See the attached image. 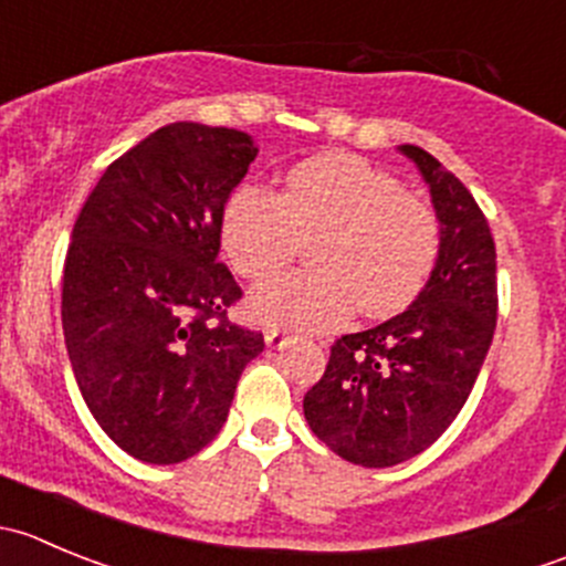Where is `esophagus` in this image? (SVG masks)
I'll return each instance as SVG.
<instances>
[{
	"label": "esophagus",
	"mask_w": 566,
	"mask_h": 566,
	"mask_svg": "<svg viewBox=\"0 0 566 566\" xmlns=\"http://www.w3.org/2000/svg\"><path fill=\"white\" fill-rule=\"evenodd\" d=\"M265 345L276 347V350H284V347L295 345V336L284 334V331H279V328H268L265 331Z\"/></svg>",
	"instance_id": "1"
}]
</instances>
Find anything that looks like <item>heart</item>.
I'll return each instance as SVG.
<instances>
[{
    "instance_id": "b5f03b06",
    "label": "heart",
    "mask_w": 566,
    "mask_h": 566,
    "mask_svg": "<svg viewBox=\"0 0 566 566\" xmlns=\"http://www.w3.org/2000/svg\"><path fill=\"white\" fill-rule=\"evenodd\" d=\"M304 241L315 271L271 279L251 293V315L293 331H325L356 306L389 317L421 293L441 249L436 210L402 182L345 153L315 156L284 177V191L247 186L227 202L221 243L238 273L265 279Z\"/></svg>"
}]
</instances>
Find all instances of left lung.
Returning <instances> with one entry per match:
<instances>
[{
  "label": "left lung",
  "mask_w": 566,
  "mask_h": 566,
  "mask_svg": "<svg viewBox=\"0 0 566 566\" xmlns=\"http://www.w3.org/2000/svg\"><path fill=\"white\" fill-rule=\"evenodd\" d=\"M416 164L441 224L424 290L397 317L345 334L306 391L312 432L342 460L389 468L424 452L452 424L495 334V243L476 199L438 158L399 145Z\"/></svg>",
  "instance_id": "8db88e82"
}]
</instances>
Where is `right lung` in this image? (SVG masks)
Returning <instances> with one entry per match:
<instances>
[{"instance_id":"right-lung-1","label":"right lung","mask_w":566,"mask_h":566,"mask_svg":"<svg viewBox=\"0 0 566 566\" xmlns=\"http://www.w3.org/2000/svg\"><path fill=\"white\" fill-rule=\"evenodd\" d=\"M256 158L249 134L172 123L106 169L73 224L62 331L78 391L130 458L202 452L265 347L232 325L241 287L219 262L224 205Z\"/></svg>"}]
</instances>
